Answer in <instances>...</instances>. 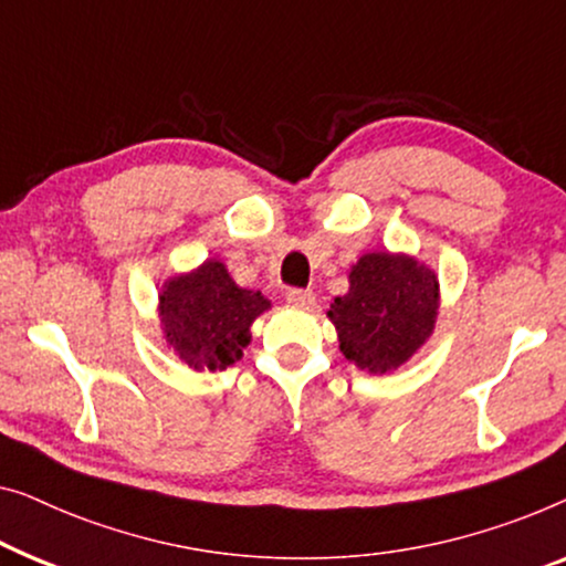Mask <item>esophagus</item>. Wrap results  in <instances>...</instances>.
I'll return each mask as SVG.
<instances>
[{
    "instance_id": "obj_1",
    "label": "esophagus",
    "mask_w": 566,
    "mask_h": 566,
    "mask_svg": "<svg viewBox=\"0 0 566 566\" xmlns=\"http://www.w3.org/2000/svg\"><path fill=\"white\" fill-rule=\"evenodd\" d=\"M284 297L290 305H297V307H313L315 305V294L310 290H300V286H290V290L284 292Z\"/></svg>"
}]
</instances>
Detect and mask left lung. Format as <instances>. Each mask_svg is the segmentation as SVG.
<instances>
[{
  "instance_id": "8db88e82",
  "label": "left lung",
  "mask_w": 566,
  "mask_h": 566,
  "mask_svg": "<svg viewBox=\"0 0 566 566\" xmlns=\"http://www.w3.org/2000/svg\"><path fill=\"white\" fill-rule=\"evenodd\" d=\"M348 280V294L328 310L340 352L371 374L397 369L431 336L439 310L436 274L408 256L366 253Z\"/></svg>"
}]
</instances>
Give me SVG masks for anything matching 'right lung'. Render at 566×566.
<instances>
[{"mask_svg": "<svg viewBox=\"0 0 566 566\" xmlns=\"http://www.w3.org/2000/svg\"><path fill=\"white\" fill-rule=\"evenodd\" d=\"M269 307L261 292L241 290L220 261L174 276L161 294L166 340L195 369H226L249 346L251 323Z\"/></svg>", "mask_w": 566, "mask_h": 566, "instance_id": "obj_1", "label": "right lung"}]
</instances>
